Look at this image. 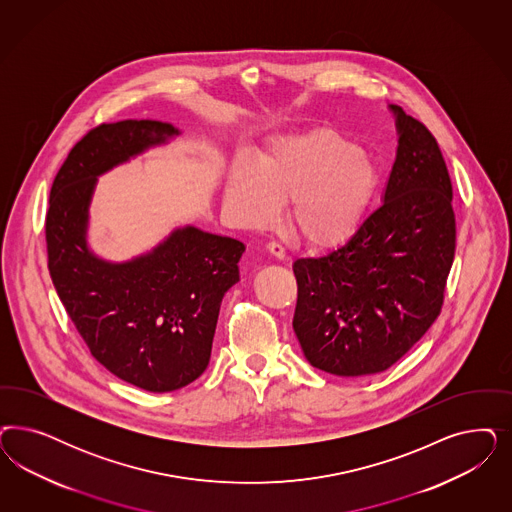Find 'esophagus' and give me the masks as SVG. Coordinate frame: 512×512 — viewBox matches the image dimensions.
I'll return each mask as SVG.
<instances>
[{
    "mask_svg": "<svg viewBox=\"0 0 512 512\" xmlns=\"http://www.w3.org/2000/svg\"><path fill=\"white\" fill-rule=\"evenodd\" d=\"M267 250H269L275 258H279V260H284V256H286V250H284L281 243H277V241H269V243H267Z\"/></svg>",
    "mask_w": 512,
    "mask_h": 512,
    "instance_id": "obj_1",
    "label": "esophagus"
}]
</instances>
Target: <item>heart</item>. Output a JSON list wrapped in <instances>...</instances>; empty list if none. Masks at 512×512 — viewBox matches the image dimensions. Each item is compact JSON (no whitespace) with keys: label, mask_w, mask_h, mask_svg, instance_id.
<instances>
[{"label":"heart","mask_w":512,"mask_h":512,"mask_svg":"<svg viewBox=\"0 0 512 512\" xmlns=\"http://www.w3.org/2000/svg\"><path fill=\"white\" fill-rule=\"evenodd\" d=\"M377 164L339 133L322 130L273 143L254 165L231 171L224 203L233 220L264 226L290 201V226L316 247H333L360 228L379 190Z\"/></svg>","instance_id":"heart-1"}]
</instances>
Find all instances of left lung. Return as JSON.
<instances>
[{
	"label": "left lung",
	"instance_id": "obj_1",
	"mask_svg": "<svg viewBox=\"0 0 512 512\" xmlns=\"http://www.w3.org/2000/svg\"><path fill=\"white\" fill-rule=\"evenodd\" d=\"M396 162L384 203L345 245L294 262V331L305 358L339 377L386 371L441 314L456 252L452 181L426 124L394 107Z\"/></svg>",
	"mask_w": 512,
	"mask_h": 512
}]
</instances>
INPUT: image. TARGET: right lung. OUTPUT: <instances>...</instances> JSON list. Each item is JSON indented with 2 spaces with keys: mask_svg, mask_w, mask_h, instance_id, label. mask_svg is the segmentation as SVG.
Masks as SVG:
<instances>
[{
  "mask_svg": "<svg viewBox=\"0 0 512 512\" xmlns=\"http://www.w3.org/2000/svg\"><path fill=\"white\" fill-rule=\"evenodd\" d=\"M177 130L158 120L99 124L69 150L50 188V279L90 354L118 379L171 392L207 369L222 297L239 281L237 239L182 228L147 256L107 264L86 248L99 173Z\"/></svg>",
  "mask_w": 512,
  "mask_h": 512,
  "instance_id": "1",
  "label": "right lung"
}]
</instances>
